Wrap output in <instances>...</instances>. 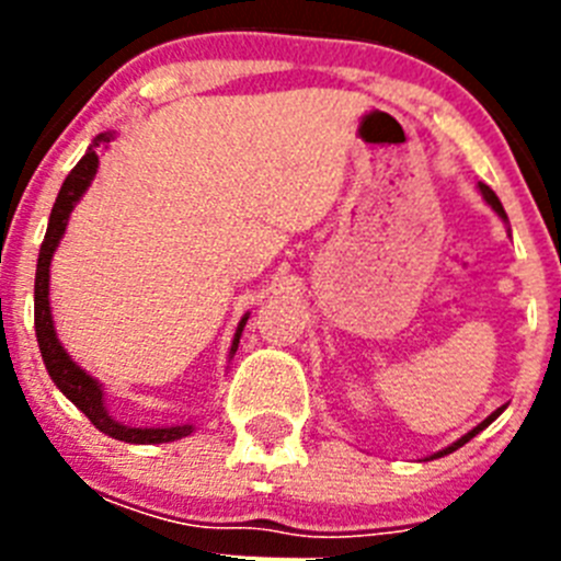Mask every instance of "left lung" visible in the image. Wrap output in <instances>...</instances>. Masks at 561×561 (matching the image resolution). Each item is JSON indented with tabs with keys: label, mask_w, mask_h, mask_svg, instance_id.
Listing matches in <instances>:
<instances>
[{
	"label": "left lung",
	"mask_w": 561,
	"mask_h": 561,
	"mask_svg": "<svg viewBox=\"0 0 561 561\" xmlns=\"http://www.w3.org/2000/svg\"><path fill=\"white\" fill-rule=\"evenodd\" d=\"M480 193H483V199H485V202H489V205H492V210H494V213H497L500 219H505V210H503V205H500V199H497V196H494V191H492V187H489V185H483V182H480ZM500 413H503V408H500V410H494V413H492V415H489V419H485V421H480V424H478V427H474V430H472V433H466V435H463V438H460V440H455L453 447H447V449H440V453H438V455H433V458H444V455H449V453H455V449H458V447H463L466 440H472V438H474V435H478V433H480V430H485V427H489V424H492V421H494V419H497V415H500Z\"/></svg>",
	"instance_id": "left-lung-1"
}]
</instances>
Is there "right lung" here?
<instances>
[{"label":"right lung","instance_id":"obj_1","mask_svg":"<svg viewBox=\"0 0 561 561\" xmlns=\"http://www.w3.org/2000/svg\"><path fill=\"white\" fill-rule=\"evenodd\" d=\"M112 140V134H98V140L89 146V151L83 153L81 162H78L69 176L64 180L61 191H58V199L49 213L47 236L42 241V250H38V264H36V336L38 348H42V359L47 365V374L53 376L56 388L67 396L83 415H87L92 424H95L101 433H106L108 438L126 440V444H168V440H180L185 435L193 433V424H176V427H126L121 421H114L108 415V410L103 408V388L98 385L92 376L83 368H78L76 362L69 359L67 351L61 348V342L56 336V325H53V314H49V261H53V252H56L58 241H61L64 230H67L69 213L76 207V202L81 199L87 187L92 185L98 171V151L95 146H106ZM247 325V317L238 323L236 340H232L230 354H236L238 340H241V331Z\"/></svg>","mask_w":561,"mask_h":561}]
</instances>
